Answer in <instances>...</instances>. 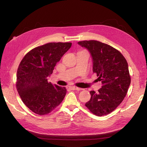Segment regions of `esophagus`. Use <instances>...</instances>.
I'll use <instances>...</instances> for the list:
<instances>
[{
    "label": "esophagus",
    "instance_id": "34e87169",
    "mask_svg": "<svg viewBox=\"0 0 147 147\" xmlns=\"http://www.w3.org/2000/svg\"><path fill=\"white\" fill-rule=\"evenodd\" d=\"M70 89L71 90H77V91L81 90L80 88H77V87H75V86H70Z\"/></svg>",
    "mask_w": 147,
    "mask_h": 147
}]
</instances>
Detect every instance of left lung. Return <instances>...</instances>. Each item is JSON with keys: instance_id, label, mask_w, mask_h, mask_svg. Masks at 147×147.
<instances>
[{"instance_id": "left-lung-1", "label": "left lung", "mask_w": 147, "mask_h": 147, "mask_svg": "<svg viewBox=\"0 0 147 147\" xmlns=\"http://www.w3.org/2000/svg\"><path fill=\"white\" fill-rule=\"evenodd\" d=\"M90 52L92 71L102 86L98 93L91 91L86 107L97 116H103L116 109L125 97L131 84L128 64L121 53L107 44L96 40L78 42Z\"/></svg>"}]
</instances>
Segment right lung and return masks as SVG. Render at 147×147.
Segmentation results:
<instances>
[{
    "label": "right lung",
    "instance_id": "1",
    "mask_svg": "<svg viewBox=\"0 0 147 147\" xmlns=\"http://www.w3.org/2000/svg\"><path fill=\"white\" fill-rule=\"evenodd\" d=\"M72 43H48L25 55L17 70L16 88L24 104L35 113H50L63 100L65 87L48 82L57 62Z\"/></svg>",
    "mask_w": 147,
    "mask_h": 147
}]
</instances>
